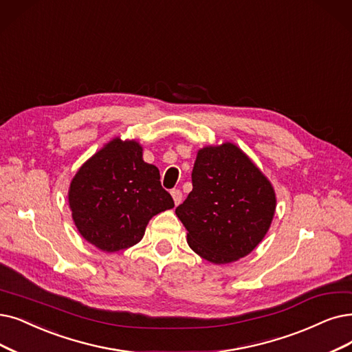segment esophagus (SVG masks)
<instances>
[{"label":"esophagus","mask_w":352,"mask_h":352,"mask_svg":"<svg viewBox=\"0 0 352 352\" xmlns=\"http://www.w3.org/2000/svg\"><path fill=\"white\" fill-rule=\"evenodd\" d=\"M170 193H172V196H173L175 205H179V204L182 202V198H184V195H182V190H180V189H173Z\"/></svg>","instance_id":"1"}]
</instances>
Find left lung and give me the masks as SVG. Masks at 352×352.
<instances>
[{"label":"left lung","mask_w":352,"mask_h":352,"mask_svg":"<svg viewBox=\"0 0 352 352\" xmlns=\"http://www.w3.org/2000/svg\"><path fill=\"white\" fill-rule=\"evenodd\" d=\"M192 186L176 208L189 247L214 264L250 254L274 217L276 193L269 179L241 148L223 143L198 151Z\"/></svg>","instance_id":"obj_1"}]
</instances>
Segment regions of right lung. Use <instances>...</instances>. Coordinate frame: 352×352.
Instances as JSON below:
<instances>
[{"mask_svg":"<svg viewBox=\"0 0 352 352\" xmlns=\"http://www.w3.org/2000/svg\"><path fill=\"white\" fill-rule=\"evenodd\" d=\"M69 206L80 235L105 252L142 240L148 221L175 206L159 168L143 160L134 140H111L80 166L69 188Z\"/></svg>","mask_w":352,"mask_h":352,"instance_id":"obj_1","label":"right lung"}]
</instances>
